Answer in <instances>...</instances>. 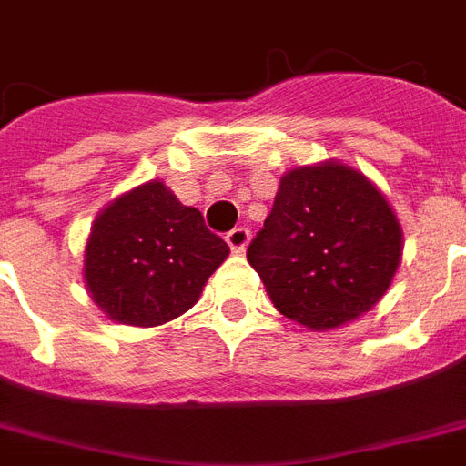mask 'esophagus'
<instances>
[{
  "mask_svg": "<svg viewBox=\"0 0 466 466\" xmlns=\"http://www.w3.org/2000/svg\"><path fill=\"white\" fill-rule=\"evenodd\" d=\"M225 239L227 244H229V248L241 251V248L248 244V239H251V232H248V227H234L232 232H227Z\"/></svg>",
  "mask_w": 466,
  "mask_h": 466,
  "instance_id": "34e87169",
  "label": "esophagus"
}]
</instances>
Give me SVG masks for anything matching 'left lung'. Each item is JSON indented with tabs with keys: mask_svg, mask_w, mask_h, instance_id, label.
<instances>
[{
	"mask_svg": "<svg viewBox=\"0 0 466 466\" xmlns=\"http://www.w3.org/2000/svg\"><path fill=\"white\" fill-rule=\"evenodd\" d=\"M247 258L280 314L324 331L380 302L401 261V227L353 168L299 167L283 176Z\"/></svg>",
	"mask_w": 466,
	"mask_h": 466,
	"instance_id": "obj_1",
	"label": "left lung"
}]
</instances>
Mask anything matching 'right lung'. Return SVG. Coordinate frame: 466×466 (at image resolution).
<instances>
[{
    "label": "right lung",
    "instance_id": "right-lung-1",
    "mask_svg": "<svg viewBox=\"0 0 466 466\" xmlns=\"http://www.w3.org/2000/svg\"><path fill=\"white\" fill-rule=\"evenodd\" d=\"M229 254L159 181L130 190L106 208L91 229L84 278L91 298L120 324L157 326L181 317Z\"/></svg>",
    "mask_w": 466,
    "mask_h": 466
}]
</instances>
